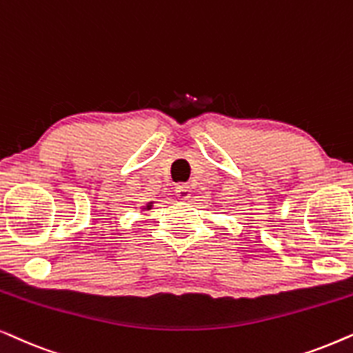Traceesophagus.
Here are the masks:
<instances>
[{
  "label": "esophagus",
  "instance_id": "34e87169",
  "mask_svg": "<svg viewBox=\"0 0 353 353\" xmlns=\"http://www.w3.org/2000/svg\"><path fill=\"white\" fill-rule=\"evenodd\" d=\"M174 192H176V195L179 196L181 200H187L190 196V187L187 184H179Z\"/></svg>",
  "mask_w": 353,
  "mask_h": 353
}]
</instances>
